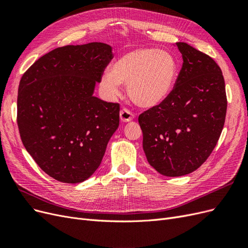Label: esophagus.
Masks as SVG:
<instances>
[{
    "instance_id": "34e87169",
    "label": "esophagus",
    "mask_w": 248,
    "mask_h": 248,
    "mask_svg": "<svg viewBox=\"0 0 248 248\" xmlns=\"http://www.w3.org/2000/svg\"><path fill=\"white\" fill-rule=\"evenodd\" d=\"M132 119H133V114L127 108H123L121 111H120V120H121L123 123L130 122Z\"/></svg>"
}]
</instances>
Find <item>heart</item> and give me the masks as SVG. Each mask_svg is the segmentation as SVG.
<instances>
[{
  "mask_svg": "<svg viewBox=\"0 0 248 248\" xmlns=\"http://www.w3.org/2000/svg\"><path fill=\"white\" fill-rule=\"evenodd\" d=\"M177 76L175 58L167 50L137 48L122 55L101 77V88L109 98L127 85L132 101L141 108L158 106L170 93Z\"/></svg>",
  "mask_w": 248,
  "mask_h": 248,
  "instance_id": "heart-1",
  "label": "heart"
}]
</instances>
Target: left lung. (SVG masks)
Here are the masks:
<instances>
[{
  "mask_svg": "<svg viewBox=\"0 0 248 248\" xmlns=\"http://www.w3.org/2000/svg\"><path fill=\"white\" fill-rule=\"evenodd\" d=\"M176 46L183 65L174 90L139 117L147 160L168 177L190 174L207 160L220 137L228 103L214 60L185 42Z\"/></svg>",
  "mask_w": 248,
  "mask_h": 248,
  "instance_id": "obj_1",
  "label": "left lung"
}]
</instances>
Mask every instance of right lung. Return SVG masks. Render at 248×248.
<instances>
[{
  "label": "right lung",
  "instance_id": "add662e5",
  "mask_svg": "<svg viewBox=\"0 0 248 248\" xmlns=\"http://www.w3.org/2000/svg\"><path fill=\"white\" fill-rule=\"evenodd\" d=\"M111 58V46L102 42L58 47L37 60L20 79L22 144L57 181L76 184L91 177L118 129L119 104L94 96Z\"/></svg>",
  "mask_w": 248,
  "mask_h": 248
}]
</instances>
